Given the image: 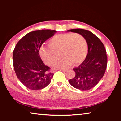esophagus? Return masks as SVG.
<instances>
[{"label":"esophagus","mask_w":121,"mask_h":121,"mask_svg":"<svg viewBox=\"0 0 121 121\" xmlns=\"http://www.w3.org/2000/svg\"><path fill=\"white\" fill-rule=\"evenodd\" d=\"M59 70H60V71H62V72H66V71H67V69H59Z\"/></svg>","instance_id":"obj_1"}]
</instances>
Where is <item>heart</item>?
Segmentation results:
<instances>
[{
    "instance_id": "heart-1",
    "label": "heart",
    "mask_w": 121,
    "mask_h": 121,
    "mask_svg": "<svg viewBox=\"0 0 121 121\" xmlns=\"http://www.w3.org/2000/svg\"><path fill=\"white\" fill-rule=\"evenodd\" d=\"M49 46L42 45L39 49V55L46 64L52 66L59 58V53L63 58L56 67L66 68L73 63H82L86 57L87 44L83 36L79 34L65 33L58 34L51 38Z\"/></svg>"
}]
</instances>
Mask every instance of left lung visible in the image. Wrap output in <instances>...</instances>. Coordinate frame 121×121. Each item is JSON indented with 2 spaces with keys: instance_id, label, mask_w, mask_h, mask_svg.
I'll return each mask as SVG.
<instances>
[{
  "instance_id": "obj_1",
  "label": "left lung",
  "mask_w": 121,
  "mask_h": 121,
  "mask_svg": "<svg viewBox=\"0 0 121 121\" xmlns=\"http://www.w3.org/2000/svg\"><path fill=\"white\" fill-rule=\"evenodd\" d=\"M68 31L82 35L88 46L86 57L79 67L73 69L75 76L69 80V82L76 89L89 90L98 84L105 74L107 63L106 51L100 39L90 31L82 29H71Z\"/></svg>"
}]
</instances>
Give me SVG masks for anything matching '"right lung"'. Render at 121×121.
<instances>
[{
  "label": "right lung",
  "mask_w": 121,
  "mask_h": 121,
  "mask_svg": "<svg viewBox=\"0 0 121 121\" xmlns=\"http://www.w3.org/2000/svg\"><path fill=\"white\" fill-rule=\"evenodd\" d=\"M57 31L41 30L32 31L17 43L13 51L14 69L17 78L27 88L41 90L48 85L54 74L42 62L39 51L43 43Z\"/></svg>",
  "instance_id": "obj_1"
}]
</instances>
